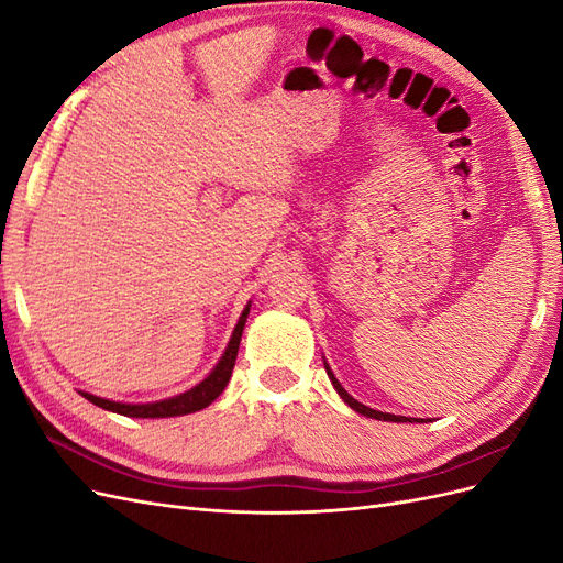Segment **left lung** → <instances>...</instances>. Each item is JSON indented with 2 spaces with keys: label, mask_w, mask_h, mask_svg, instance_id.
<instances>
[{
  "label": "left lung",
  "mask_w": 563,
  "mask_h": 563,
  "mask_svg": "<svg viewBox=\"0 0 563 563\" xmlns=\"http://www.w3.org/2000/svg\"><path fill=\"white\" fill-rule=\"evenodd\" d=\"M323 366H327V373H329V378H331V383H333V387H335V391L340 395V399H343L350 408H354L356 413H362V416H366V418H376V420H387V422H422V418H406V416H391V413H383V411H376V408H368V406H364L362 401H356L354 397H350L347 391H345V387L338 383V378L333 376V371L329 368V364L323 362Z\"/></svg>",
  "instance_id": "8db88e82"
}]
</instances>
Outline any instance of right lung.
<instances>
[{"mask_svg":"<svg viewBox=\"0 0 563 563\" xmlns=\"http://www.w3.org/2000/svg\"><path fill=\"white\" fill-rule=\"evenodd\" d=\"M249 310H251V302L244 308L240 321H236L230 343H228L223 356H220V362L213 366V371L199 385L183 391V395L168 397V399H162V401H150V404L110 401V399H103V397L89 395V391H81V397L89 399L91 404H96L100 408H106V411H112V413H119V416H129V418H174V416H187V413L201 411V408H207L211 401H216L220 397V391L228 387V383L232 378V368H234V362H236V352H240V340H242V333H244V323H246Z\"/></svg>","mask_w":563,"mask_h":563,"instance_id":"right-lung-1","label":"right lung"}]
</instances>
